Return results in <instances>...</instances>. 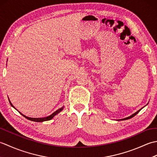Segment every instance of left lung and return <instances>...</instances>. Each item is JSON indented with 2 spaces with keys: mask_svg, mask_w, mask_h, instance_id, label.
Masks as SVG:
<instances>
[{
  "mask_svg": "<svg viewBox=\"0 0 157 157\" xmlns=\"http://www.w3.org/2000/svg\"><path fill=\"white\" fill-rule=\"evenodd\" d=\"M140 111V110H139V111H138L137 112H136L135 113H134V114H132V115H130L129 117H126V118H124V119H117V121H123V120H127V119H131V118H132L133 117H134L136 115H137L138 113V112Z\"/></svg>",
  "mask_w": 157,
  "mask_h": 157,
  "instance_id": "1",
  "label": "left lung"
}]
</instances>
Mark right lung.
I'll return each instance as SVG.
<instances>
[{
    "label": "right lung",
    "mask_w": 157,
    "mask_h": 157,
    "mask_svg": "<svg viewBox=\"0 0 157 157\" xmlns=\"http://www.w3.org/2000/svg\"><path fill=\"white\" fill-rule=\"evenodd\" d=\"M9 102H10V104H11V105L13 106V107H14V106H13V105L11 104V101H9ZM63 108H64V106H62L61 108H60V109H59L56 110V111H55V112L53 113L52 114H51V115H49V116H48V117H43V118H31V117H25V115H23V114H21V115H22L23 116L27 118L28 119L30 120V121H35V122H43V121H49V120L52 119L53 117H55L56 115H57L58 113H59L60 112L62 111V110L63 109Z\"/></svg>",
    "instance_id": "obj_1"
}]
</instances>
